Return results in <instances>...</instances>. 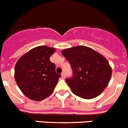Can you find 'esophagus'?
Masks as SVG:
<instances>
[{
    "label": "esophagus",
    "mask_w": 128,
    "mask_h": 128,
    "mask_svg": "<svg viewBox=\"0 0 128 128\" xmlns=\"http://www.w3.org/2000/svg\"><path fill=\"white\" fill-rule=\"evenodd\" d=\"M61 76H62V78H65L66 77V74H65V72H62L61 74Z\"/></svg>",
    "instance_id": "34e87169"
}]
</instances>
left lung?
I'll return each mask as SVG.
<instances>
[{"instance_id":"8db88e82","label":"left lung","mask_w":128,"mask_h":128,"mask_svg":"<svg viewBox=\"0 0 128 128\" xmlns=\"http://www.w3.org/2000/svg\"><path fill=\"white\" fill-rule=\"evenodd\" d=\"M61 52L72 69V77L67 78L66 82L74 94L82 98L92 99L107 87L112 70L102 54L82 46L64 49Z\"/></svg>"}]
</instances>
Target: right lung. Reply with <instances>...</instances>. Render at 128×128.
<instances>
[{
    "instance_id": "right-lung-1",
    "label": "right lung",
    "mask_w": 128,
    "mask_h": 128,
    "mask_svg": "<svg viewBox=\"0 0 128 128\" xmlns=\"http://www.w3.org/2000/svg\"><path fill=\"white\" fill-rule=\"evenodd\" d=\"M54 48L42 46L31 49L21 56L15 67V79L27 98L42 101L52 93L61 77L50 61Z\"/></svg>"
}]
</instances>
